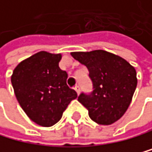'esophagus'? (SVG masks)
Here are the masks:
<instances>
[{
    "mask_svg": "<svg viewBox=\"0 0 152 152\" xmlns=\"http://www.w3.org/2000/svg\"><path fill=\"white\" fill-rule=\"evenodd\" d=\"M74 89H75V92H77V95H79V93H80V88H79V86H78V85L75 86Z\"/></svg>",
    "mask_w": 152,
    "mask_h": 152,
    "instance_id": "esophagus-1",
    "label": "esophagus"
}]
</instances>
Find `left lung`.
<instances>
[{"instance_id":"8db88e82","label":"left lung","mask_w":152,"mask_h":152,"mask_svg":"<svg viewBox=\"0 0 152 152\" xmlns=\"http://www.w3.org/2000/svg\"><path fill=\"white\" fill-rule=\"evenodd\" d=\"M71 55L87 67L93 82V92L90 95L82 93L77 99L87 108L90 118L103 126L120 120L137 86L134 67L123 57L102 50L74 52Z\"/></svg>"}]
</instances>
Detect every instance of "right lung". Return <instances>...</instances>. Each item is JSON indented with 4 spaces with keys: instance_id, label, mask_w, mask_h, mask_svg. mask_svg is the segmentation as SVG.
Here are the masks:
<instances>
[{
    "instance_id": "obj_1",
    "label": "right lung",
    "mask_w": 152,
    "mask_h": 152,
    "mask_svg": "<svg viewBox=\"0 0 152 152\" xmlns=\"http://www.w3.org/2000/svg\"><path fill=\"white\" fill-rule=\"evenodd\" d=\"M61 53L39 52L21 61L11 75L16 99L28 117L49 127L61 119L77 94L67 85L68 74L59 68Z\"/></svg>"
}]
</instances>
